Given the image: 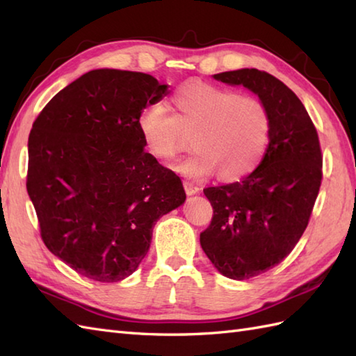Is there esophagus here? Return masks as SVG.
<instances>
[{
  "mask_svg": "<svg viewBox=\"0 0 356 356\" xmlns=\"http://www.w3.org/2000/svg\"><path fill=\"white\" fill-rule=\"evenodd\" d=\"M184 191H186L187 195H195V193H198L201 191V187L191 183V181H184Z\"/></svg>",
  "mask_w": 356,
  "mask_h": 356,
  "instance_id": "34e87169",
  "label": "esophagus"
}]
</instances>
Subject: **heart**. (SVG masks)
<instances>
[{
  "label": "heart",
  "instance_id": "heart-1",
  "mask_svg": "<svg viewBox=\"0 0 356 356\" xmlns=\"http://www.w3.org/2000/svg\"><path fill=\"white\" fill-rule=\"evenodd\" d=\"M172 114L151 105L138 115L137 126L147 151L161 160L175 156L192 134L195 152L173 165L193 179L218 172L222 181H238L262 161L271 131V117L256 97L192 81L170 97Z\"/></svg>",
  "mask_w": 356,
  "mask_h": 356
}]
</instances>
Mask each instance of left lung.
Here are the masks:
<instances>
[{"mask_svg":"<svg viewBox=\"0 0 356 356\" xmlns=\"http://www.w3.org/2000/svg\"><path fill=\"white\" fill-rule=\"evenodd\" d=\"M213 79L256 94L271 117L257 168L239 183L204 188L213 218L201 247L220 274L245 280L279 265L302 238L320 191L323 156L309 114L279 79L256 68Z\"/></svg>","mask_w":356,"mask_h":356,"instance_id":"1","label":"left lung"}]
</instances>
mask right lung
<instances>
[{
	"label": "right lung",
	"mask_w": 356,
	"mask_h": 356,
	"mask_svg": "<svg viewBox=\"0 0 356 356\" xmlns=\"http://www.w3.org/2000/svg\"><path fill=\"white\" fill-rule=\"evenodd\" d=\"M168 96L151 74L113 68L60 90L29 136L27 192L54 256L113 283L137 270L158 219L186 201L179 177L145 151L137 120Z\"/></svg>",
	"instance_id": "obj_1"
}]
</instances>
